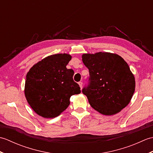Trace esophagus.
Listing matches in <instances>:
<instances>
[{
    "mask_svg": "<svg viewBox=\"0 0 153 153\" xmlns=\"http://www.w3.org/2000/svg\"><path fill=\"white\" fill-rule=\"evenodd\" d=\"M78 84H79V85L80 87V88L82 89V86H83V83L82 82H78Z\"/></svg>",
    "mask_w": 153,
    "mask_h": 153,
    "instance_id": "1",
    "label": "esophagus"
}]
</instances>
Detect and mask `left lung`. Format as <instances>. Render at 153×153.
<instances>
[{
  "label": "left lung",
  "instance_id": "1",
  "mask_svg": "<svg viewBox=\"0 0 153 153\" xmlns=\"http://www.w3.org/2000/svg\"><path fill=\"white\" fill-rule=\"evenodd\" d=\"M89 71V84L82 92L90 105L104 115L120 112L130 102L135 88L134 75L118 54L99 52L82 55Z\"/></svg>",
  "mask_w": 153,
  "mask_h": 153
}]
</instances>
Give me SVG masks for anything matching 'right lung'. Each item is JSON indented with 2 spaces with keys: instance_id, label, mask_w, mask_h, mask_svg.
I'll return each mask as SVG.
<instances>
[{
  "instance_id": "right-lung-1",
  "label": "right lung",
  "mask_w": 153,
  "mask_h": 153,
  "mask_svg": "<svg viewBox=\"0 0 153 153\" xmlns=\"http://www.w3.org/2000/svg\"><path fill=\"white\" fill-rule=\"evenodd\" d=\"M68 54L48 56L34 64L26 75L24 93L31 108L45 118L59 116L70 105L71 96L81 93L73 79L74 71L67 69Z\"/></svg>"
}]
</instances>
